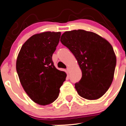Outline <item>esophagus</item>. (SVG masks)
<instances>
[{
	"mask_svg": "<svg viewBox=\"0 0 126 126\" xmlns=\"http://www.w3.org/2000/svg\"><path fill=\"white\" fill-rule=\"evenodd\" d=\"M70 71H71V69H70V68H69V67L67 68V71L68 73H69V72H70Z\"/></svg>",
	"mask_w": 126,
	"mask_h": 126,
	"instance_id": "esophagus-1",
	"label": "esophagus"
}]
</instances>
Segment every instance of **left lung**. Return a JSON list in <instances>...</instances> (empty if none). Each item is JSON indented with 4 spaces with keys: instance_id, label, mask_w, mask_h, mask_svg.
I'll return each instance as SVG.
<instances>
[{
    "instance_id": "8db88e82",
    "label": "left lung",
    "mask_w": 126,
    "mask_h": 126,
    "mask_svg": "<svg viewBox=\"0 0 126 126\" xmlns=\"http://www.w3.org/2000/svg\"><path fill=\"white\" fill-rule=\"evenodd\" d=\"M61 42L74 54L82 71L75 84L80 96L88 100L101 97L110 87L116 66V57L108 40L84 30L67 31Z\"/></svg>"
}]
</instances>
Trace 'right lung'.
<instances>
[{"label":"right lung","instance_id":"obj_1","mask_svg":"<svg viewBox=\"0 0 126 126\" xmlns=\"http://www.w3.org/2000/svg\"><path fill=\"white\" fill-rule=\"evenodd\" d=\"M60 32H46L32 35L23 44L16 62L22 86L35 103L50 104L59 96L66 73L57 69L52 54L59 42Z\"/></svg>","mask_w":126,"mask_h":126}]
</instances>
